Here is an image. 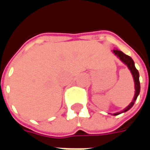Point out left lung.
Listing matches in <instances>:
<instances>
[{"label": "left lung", "mask_w": 150, "mask_h": 150, "mask_svg": "<svg viewBox=\"0 0 150 150\" xmlns=\"http://www.w3.org/2000/svg\"><path fill=\"white\" fill-rule=\"evenodd\" d=\"M112 52L116 54L120 59V61H122L125 65H127V67H129V69L130 70V71L132 73V77H133V80H134V84H135V95H134V97H133V100L130 103L128 107H126L124 110H122L120 112H116L113 114V116H116V115H119L120 113L125 112L127 111H129L131 108L133 106V104L135 103L137 98L138 96L139 93H140V89H141V86H140V81H139V72L137 70V68L135 67V64H134V62L132 59V58L130 56L127 55L125 54H124L122 51L120 50H118L117 49L113 50Z\"/></svg>", "instance_id": "8db88e82"}]
</instances>
